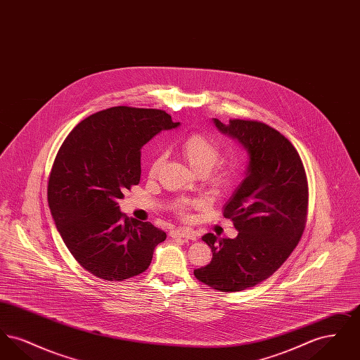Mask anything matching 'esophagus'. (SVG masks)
Wrapping results in <instances>:
<instances>
[{
    "label": "esophagus",
    "instance_id": "1",
    "mask_svg": "<svg viewBox=\"0 0 360 360\" xmlns=\"http://www.w3.org/2000/svg\"><path fill=\"white\" fill-rule=\"evenodd\" d=\"M172 238H185V239L195 240L197 239V233L188 228H178L170 232Z\"/></svg>",
    "mask_w": 360,
    "mask_h": 360
}]
</instances>
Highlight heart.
I'll return each instance as SVG.
<instances>
[{
  "label": "heart",
  "instance_id": "1",
  "mask_svg": "<svg viewBox=\"0 0 360 360\" xmlns=\"http://www.w3.org/2000/svg\"><path fill=\"white\" fill-rule=\"evenodd\" d=\"M181 154L188 165L205 176L206 182L213 190H225L231 188L238 178V163L233 160L220 159L221 147L219 141L204 132H191L181 141ZM165 163V155L158 154L150 165L148 174L155 176ZM200 205L195 200H178L172 209L182 217L188 214V209Z\"/></svg>",
  "mask_w": 360,
  "mask_h": 360
}]
</instances>
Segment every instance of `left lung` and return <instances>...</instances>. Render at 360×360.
<instances>
[{
    "mask_svg": "<svg viewBox=\"0 0 360 360\" xmlns=\"http://www.w3.org/2000/svg\"><path fill=\"white\" fill-rule=\"evenodd\" d=\"M216 127L238 139L250 155L247 176L224 207L239 231L235 239L206 233L209 264L195 278L214 290L241 291L263 282L290 257L308 217V178L289 139L257 120L231 119Z\"/></svg>",
    "mask_w": 360,
    "mask_h": 360,
    "instance_id": "8db88e82",
    "label": "left lung"
}]
</instances>
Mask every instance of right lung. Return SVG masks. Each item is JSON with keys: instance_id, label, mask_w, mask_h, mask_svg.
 <instances>
[{"instance_id": "obj_1", "label": "right lung", "mask_w": 360, "mask_h": 360, "mask_svg": "<svg viewBox=\"0 0 360 360\" xmlns=\"http://www.w3.org/2000/svg\"><path fill=\"white\" fill-rule=\"evenodd\" d=\"M160 109L115 106L81 121L52 165L49 205L74 259L105 281H124L151 264L166 233L120 212L122 191L140 182V150L162 129L176 128Z\"/></svg>"}]
</instances>
